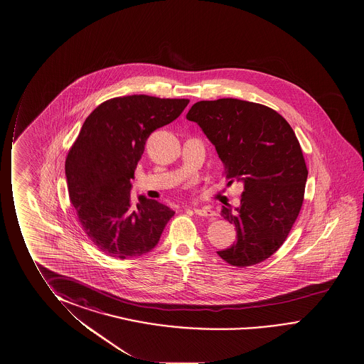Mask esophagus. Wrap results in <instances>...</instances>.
<instances>
[{
	"instance_id": "esophagus-1",
	"label": "esophagus",
	"mask_w": 364,
	"mask_h": 364,
	"mask_svg": "<svg viewBox=\"0 0 364 364\" xmlns=\"http://www.w3.org/2000/svg\"><path fill=\"white\" fill-rule=\"evenodd\" d=\"M193 211H195L196 215H198V216H203V218H211L213 216L215 213L210 208H207V207H193Z\"/></svg>"
}]
</instances>
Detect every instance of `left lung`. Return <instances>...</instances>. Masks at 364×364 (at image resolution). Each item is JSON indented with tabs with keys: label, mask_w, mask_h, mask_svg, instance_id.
Returning <instances> with one entry per match:
<instances>
[{
	"label": "left lung",
	"mask_w": 364,
	"mask_h": 364,
	"mask_svg": "<svg viewBox=\"0 0 364 364\" xmlns=\"http://www.w3.org/2000/svg\"><path fill=\"white\" fill-rule=\"evenodd\" d=\"M187 119L216 148L228 183H244L241 206L221 211L236 228V244L218 256L237 267L269 259L288 237L304 201L308 169L293 128L274 109L232 98L197 102Z\"/></svg>",
	"instance_id": "obj_1"
}]
</instances>
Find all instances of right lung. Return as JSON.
I'll use <instances>...</instances> for the list:
<instances>
[{"label":"right lung","mask_w":364,"mask_h":364,"mask_svg":"<svg viewBox=\"0 0 364 364\" xmlns=\"http://www.w3.org/2000/svg\"><path fill=\"white\" fill-rule=\"evenodd\" d=\"M188 99L128 95L87 117L65 161L68 190L84 232L102 252L131 259L158 244L174 212L156 200L131 198V179L152 132L178 118Z\"/></svg>","instance_id":"obj_1"}]
</instances>
